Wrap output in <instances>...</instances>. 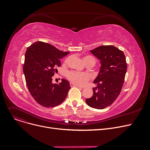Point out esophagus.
<instances>
[{"mask_svg":"<svg viewBox=\"0 0 150 150\" xmlns=\"http://www.w3.org/2000/svg\"><path fill=\"white\" fill-rule=\"evenodd\" d=\"M70 85L71 87H76V88H82L81 86H79L78 85H76V84H75L74 83H72V82L70 83Z\"/></svg>","mask_w":150,"mask_h":150,"instance_id":"obj_1","label":"esophagus"}]
</instances>
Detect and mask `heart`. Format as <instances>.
<instances>
[{"label":"heart","instance_id":"b5f03b06","mask_svg":"<svg viewBox=\"0 0 150 150\" xmlns=\"http://www.w3.org/2000/svg\"><path fill=\"white\" fill-rule=\"evenodd\" d=\"M84 61L86 65L94 66L96 64V59L91 56L84 57ZM69 80L78 86L84 85L90 79V75L86 73H81L76 71H70L66 75Z\"/></svg>","mask_w":150,"mask_h":150}]
</instances>
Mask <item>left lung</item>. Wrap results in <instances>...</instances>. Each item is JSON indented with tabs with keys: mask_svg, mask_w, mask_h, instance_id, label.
Returning <instances> with one entry per match:
<instances>
[{
	"mask_svg": "<svg viewBox=\"0 0 150 150\" xmlns=\"http://www.w3.org/2000/svg\"><path fill=\"white\" fill-rule=\"evenodd\" d=\"M100 61L99 73L93 81V96L86 99L91 108L103 109L112 105L121 92L127 70L123 52L114 45H101L91 50Z\"/></svg>",
	"mask_w": 150,
	"mask_h": 150,
	"instance_id": "obj_1",
	"label": "left lung"
}]
</instances>
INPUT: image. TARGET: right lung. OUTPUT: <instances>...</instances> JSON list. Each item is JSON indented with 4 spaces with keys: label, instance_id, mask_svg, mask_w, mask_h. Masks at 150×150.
Segmentation results:
<instances>
[{
    "label": "right lung",
    "instance_id": "obj_1",
    "mask_svg": "<svg viewBox=\"0 0 150 150\" xmlns=\"http://www.w3.org/2000/svg\"><path fill=\"white\" fill-rule=\"evenodd\" d=\"M69 52H62L53 45L37 41L27 49L23 67L30 94L38 103L45 108L59 105L66 99L70 86L67 80L52 83V76L61 66L60 59Z\"/></svg>",
    "mask_w": 150,
    "mask_h": 150
}]
</instances>
